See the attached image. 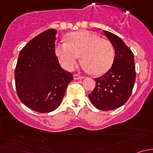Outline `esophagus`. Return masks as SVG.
Returning <instances> with one entry per match:
<instances>
[{
    "mask_svg": "<svg viewBox=\"0 0 153 153\" xmlns=\"http://www.w3.org/2000/svg\"><path fill=\"white\" fill-rule=\"evenodd\" d=\"M84 78V76H81V75H77V74H75V75H74V78H75V79H82V78Z\"/></svg>",
    "mask_w": 153,
    "mask_h": 153,
    "instance_id": "34e87169",
    "label": "esophagus"
}]
</instances>
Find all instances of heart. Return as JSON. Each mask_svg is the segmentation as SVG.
<instances>
[{
	"label": "heart",
	"instance_id": "b5f03b06",
	"mask_svg": "<svg viewBox=\"0 0 153 153\" xmlns=\"http://www.w3.org/2000/svg\"><path fill=\"white\" fill-rule=\"evenodd\" d=\"M55 53L61 66L68 71L74 69L80 55L83 69L98 75L105 73L112 67L115 48L110 41L97 34L80 31L70 34L67 41L58 43Z\"/></svg>",
	"mask_w": 153,
	"mask_h": 153
}]
</instances>
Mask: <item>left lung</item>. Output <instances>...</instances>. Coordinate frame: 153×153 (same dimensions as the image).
<instances>
[{
	"mask_svg": "<svg viewBox=\"0 0 153 153\" xmlns=\"http://www.w3.org/2000/svg\"><path fill=\"white\" fill-rule=\"evenodd\" d=\"M104 35L115 48L112 67L104 75L95 78V86L89 94L92 105L98 109H117L128 101L135 81L134 55L117 35L104 30Z\"/></svg>",
	"mask_w": 153,
	"mask_h": 153,
	"instance_id": "8db88e82",
	"label": "left lung"
}]
</instances>
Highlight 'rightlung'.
<instances>
[{
  "label": "right lung",
  "instance_id": "obj_1",
  "mask_svg": "<svg viewBox=\"0 0 153 153\" xmlns=\"http://www.w3.org/2000/svg\"><path fill=\"white\" fill-rule=\"evenodd\" d=\"M57 32L47 29L29 41L20 52L15 70L20 101L38 112L59 106L73 75L64 70L55 55Z\"/></svg>",
  "mask_w": 153,
  "mask_h": 153
}]
</instances>
